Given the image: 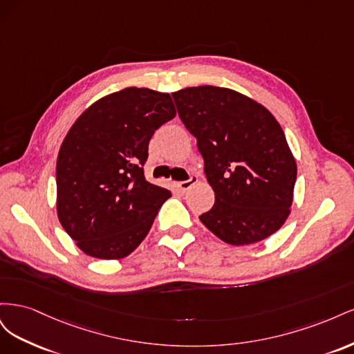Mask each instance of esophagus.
Returning a JSON list of instances; mask_svg holds the SVG:
<instances>
[{"label": "esophagus", "instance_id": "1", "mask_svg": "<svg viewBox=\"0 0 354 354\" xmlns=\"http://www.w3.org/2000/svg\"><path fill=\"white\" fill-rule=\"evenodd\" d=\"M195 183H198V177H196V176H190L187 180H185V181H180V183H178V187H180V190L186 192V190H189L192 186H194Z\"/></svg>", "mask_w": 354, "mask_h": 354}]
</instances>
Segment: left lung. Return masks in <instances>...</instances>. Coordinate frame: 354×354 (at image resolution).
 <instances>
[{"mask_svg": "<svg viewBox=\"0 0 354 354\" xmlns=\"http://www.w3.org/2000/svg\"><path fill=\"white\" fill-rule=\"evenodd\" d=\"M173 99L196 137L216 195L199 216L205 227L236 246L279 230L291 212L297 164L274 116L246 95L212 85L183 88Z\"/></svg>", "mask_w": 354, "mask_h": 354, "instance_id": "obj_1", "label": "left lung"}]
</instances>
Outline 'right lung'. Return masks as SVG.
<instances>
[{
    "label": "right lung",
    "mask_w": 354,
    "mask_h": 354,
    "mask_svg": "<svg viewBox=\"0 0 354 354\" xmlns=\"http://www.w3.org/2000/svg\"><path fill=\"white\" fill-rule=\"evenodd\" d=\"M168 93L130 87L93 103L63 140L56 165L57 216L94 259L131 254L171 192L145 178L149 142L173 120Z\"/></svg>",
    "instance_id": "1"
}]
</instances>
